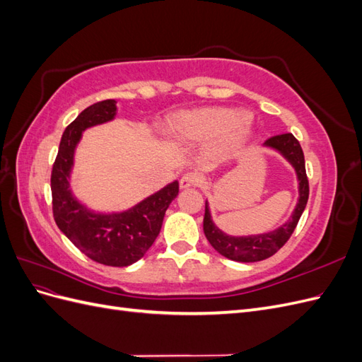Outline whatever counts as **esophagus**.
<instances>
[{
    "label": "esophagus",
    "mask_w": 362,
    "mask_h": 362,
    "mask_svg": "<svg viewBox=\"0 0 362 362\" xmlns=\"http://www.w3.org/2000/svg\"><path fill=\"white\" fill-rule=\"evenodd\" d=\"M199 182V178L196 177L194 173H185L181 177L180 180V189H190V187H194V185H198Z\"/></svg>",
    "instance_id": "1"
}]
</instances>
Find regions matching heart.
Instances as JSON below:
<instances>
[{
    "label": "heart",
    "mask_w": 362,
    "mask_h": 362,
    "mask_svg": "<svg viewBox=\"0 0 362 362\" xmlns=\"http://www.w3.org/2000/svg\"><path fill=\"white\" fill-rule=\"evenodd\" d=\"M168 137L177 145L206 141L204 157L208 164H223L245 152L255 137L249 115L229 107H201L172 115L166 127Z\"/></svg>",
    "instance_id": "1"
}]
</instances>
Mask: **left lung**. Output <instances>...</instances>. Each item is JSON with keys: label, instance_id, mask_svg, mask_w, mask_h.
<instances>
[{"label": "left lung", "instance_id": "obj_1", "mask_svg": "<svg viewBox=\"0 0 362 362\" xmlns=\"http://www.w3.org/2000/svg\"><path fill=\"white\" fill-rule=\"evenodd\" d=\"M262 148H267L278 152V154L286 158L291 168L294 169L296 180H298V202H296L291 216L278 228L269 233L250 234V235H231L226 234L218 228L211 216L210 204L205 201V216H204V233L210 245L228 259L238 262H257L272 257L287 243V240L293 234L296 225L305 210L306 202H308V178L305 172V157L299 141L294 139L293 134H281L275 136L264 141Z\"/></svg>", "mask_w": 362, "mask_h": 362}]
</instances>
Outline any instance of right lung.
Returning <instances> with one entry per match:
<instances>
[{
    "instance_id": "right-lung-1",
    "label": "right lung",
    "mask_w": 362,
    "mask_h": 362,
    "mask_svg": "<svg viewBox=\"0 0 362 362\" xmlns=\"http://www.w3.org/2000/svg\"><path fill=\"white\" fill-rule=\"evenodd\" d=\"M117 101L105 100L83 110L64 129L51 173L52 213L60 231L84 255L100 264L127 267L144 257L156 242L170 202L178 196V181L120 211H96L71 189L75 151L87 128L112 122Z\"/></svg>"
}]
</instances>
